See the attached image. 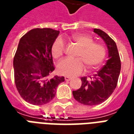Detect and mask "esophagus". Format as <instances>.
Instances as JSON below:
<instances>
[{
  "instance_id": "1",
  "label": "esophagus",
  "mask_w": 134,
  "mask_h": 134,
  "mask_svg": "<svg viewBox=\"0 0 134 134\" xmlns=\"http://www.w3.org/2000/svg\"><path fill=\"white\" fill-rule=\"evenodd\" d=\"M65 80H66V81H69V80H71V77H68V76H66V77H65Z\"/></svg>"
}]
</instances>
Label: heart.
Instances as JSON below:
<instances>
[{"mask_svg": "<svg viewBox=\"0 0 134 134\" xmlns=\"http://www.w3.org/2000/svg\"><path fill=\"white\" fill-rule=\"evenodd\" d=\"M69 40L80 47L77 54L78 59H63L57 66L59 74L66 76L80 75L85 71V66L92 69L99 66L106 56V49L102 44L94 42L92 37L86 35L75 34ZM65 51V44L62 39H56L52 44V54L55 59L63 56Z\"/></svg>", "mask_w": 134, "mask_h": 134, "instance_id": "1", "label": "heart"}]
</instances>
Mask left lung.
I'll use <instances>...</instances> for the list:
<instances>
[{
  "label": "left lung",
  "mask_w": 134,
  "mask_h": 134,
  "mask_svg": "<svg viewBox=\"0 0 134 134\" xmlns=\"http://www.w3.org/2000/svg\"><path fill=\"white\" fill-rule=\"evenodd\" d=\"M94 32L104 40L108 49V59L105 65L93 77H82V85L73 91L75 100L85 105H97L108 99L117 85L121 70V61L115 42L99 29Z\"/></svg>",
  "instance_id": "obj_1"
}]
</instances>
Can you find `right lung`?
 I'll list each match as a JSON object with an SVG mask.
<instances>
[{"instance_id":"1","label":"right lung","mask_w":134,"mask_h":134,"mask_svg":"<svg viewBox=\"0 0 134 134\" xmlns=\"http://www.w3.org/2000/svg\"><path fill=\"white\" fill-rule=\"evenodd\" d=\"M59 31L51 28H36L20 40L13 59L15 83L24 100L34 105H42L54 99L63 76L49 75L54 71L52 44Z\"/></svg>"}]
</instances>
